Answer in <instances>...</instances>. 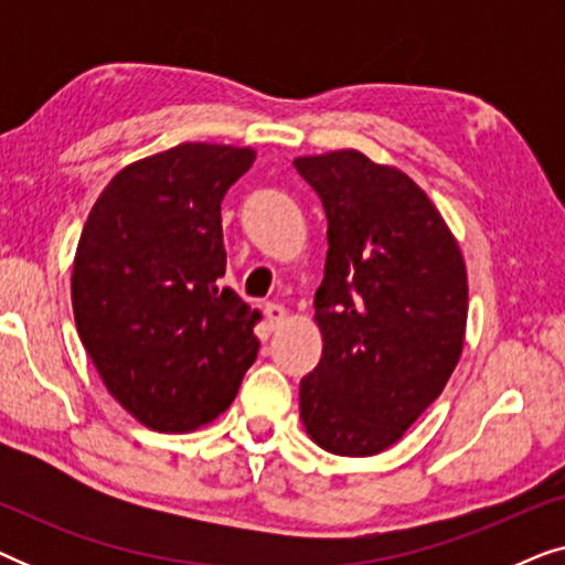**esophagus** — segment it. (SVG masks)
Returning a JSON list of instances; mask_svg holds the SVG:
<instances>
[{"label":"esophagus","instance_id":"obj_1","mask_svg":"<svg viewBox=\"0 0 565 565\" xmlns=\"http://www.w3.org/2000/svg\"><path fill=\"white\" fill-rule=\"evenodd\" d=\"M262 313H265L269 329L282 327L285 319H288V311H285L280 303H265V308H262Z\"/></svg>","mask_w":565,"mask_h":565}]
</instances>
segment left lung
<instances>
[{"label":"left lung","mask_w":565,"mask_h":565,"mask_svg":"<svg viewBox=\"0 0 565 565\" xmlns=\"http://www.w3.org/2000/svg\"><path fill=\"white\" fill-rule=\"evenodd\" d=\"M329 228L316 323L323 354L300 381V419L327 452L396 445L462 352L468 277L458 242L412 177L344 149L292 161Z\"/></svg>","instance_id":"1"}]
</instances>
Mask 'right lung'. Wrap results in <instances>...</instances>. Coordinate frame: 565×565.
I'll list each match as a JSON object with an SVG mask.
<instances>
[{"label":"right lung","mask_w":565,"mask_h":565,"mask_svg":"<svg viewBox=\"0 0 565 565\" xmlns=\"http://www.w3.org/2000/svg\"><path fill=\"white\" fill-rule=\"evenodd\" d=\"M252 164V149L180 143L120 169L84 223L76 331L113 398L149 429L213 422L257 360V311L221 285V203Z\"/></svg>","instance_id":"right-lung-1"}]
</instances>
